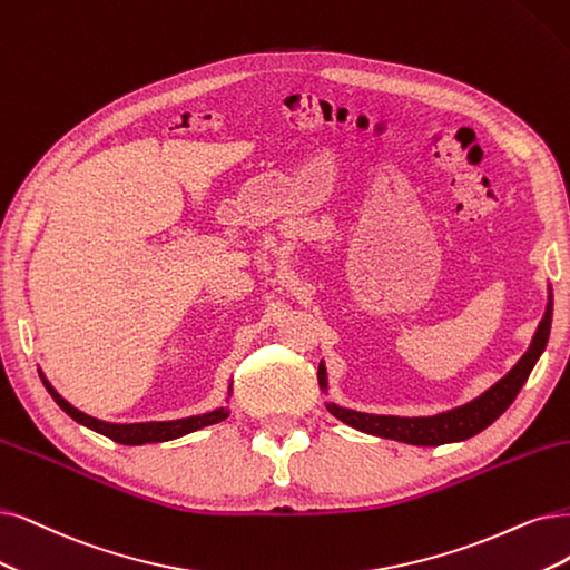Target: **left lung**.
Wrapping results in <instances>:
<instances>
[{
	"instance_id": "left-lung-1",
	"label": "left lung",
	"mask_w": 570,
	"mask_h": 570,
	"mask_svg": "<svg viewBox=\"0 0 570 570\" xmlns=\"http://www.w3.org/2000/svg\"><path fill=\"white\" fill-rule=\"evenodd\" d=\"M550 328H552V291H550V303H547L544 317L535 331V338L525 352L519 364L502 377L500 383H495L489 392H483L474 402L439 413L432 417H396V415H373V413H360L352 409H341L335 404H328L326 409L343 420L345 425L375 434V436H385L394 441H404V444L413 446H441V444H451V441H462L479 434L481 430H487L491 423L512 406L517 394L521 392L523 383L529 381V375L540 360V354L547 347V341H550ZM320 385L326 390V368L320 364Z\"/></svg>"
}]
</instances>
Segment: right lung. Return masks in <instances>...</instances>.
Wrapping results in <instances>:
<instances>
[{
    "label": "right lung",
    "mask_w": 570,
    "mask_h": 570,
    "mask_svg": "<svg viewBox=\"0 0 570 570\" xmlns=\"http://www.w3.org/2000/svg\"><path fill=\"white\" fill-rule=\"evenodd\" d=\"M41 375V373H39ZM41 381H45V387L49 390V394L53 396V402L66 411L72 420H77L79 425L89 428L102 436H108L117 444L124 446H140V444H155V441H168V439H178L183 434H189L195 430H202L206 425H216L220 420H225L229 413L225 409H216L210 413L204 415H193V417H183V420H166V423H134V425H115V423H102L98 417H91L87 413L77 411L72 404H68L66 399H62L51 385L45 375H41Z\"/></svg>",
    "instance_id": "obj_1"
}]
</instances>
